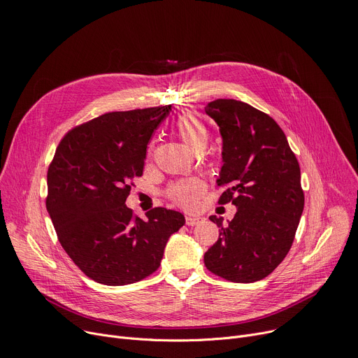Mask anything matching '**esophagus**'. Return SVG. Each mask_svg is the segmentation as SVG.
<instances>
[{
	"label": "esophagus",
	"instance_id": "obj_1",
	"mask_svg": "<svg viewBox=\"0 0 358 358\" xmlns=\"http://www.w3.org/2000/svg\"><path fill=\"white\" fill-rule=\"evenodd\" d=\"M201 217H196V215H187L185 217V222H187V225H189V227H194V225H197L199 222H201Z\"/></svg>",
	"mask_w": 358,
	"mask_h": 358
}]
</instances>
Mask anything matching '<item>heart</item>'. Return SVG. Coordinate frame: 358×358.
I'll use <instances>...</instances> for the list:
<instances>
[{
  "mask_svg": "<svg viewBox=\"0 0 358 358\" xmlns=\"http://www.w3.org/2000/svg\"><path fill=\"white\" fill-rule=\"evenodd\" d=\"M177 131L180 137L194 150H204L208 143V131L204 122L192 113H185L177 120ZM204 191L200 180H184L170 188V199L185 208H191Z\"/></svg>",
  "mask_w": 358,
  "mask_h": 358,
  "instance_id": "b5f03b06",
  "label": "heart"
}]
</instances>
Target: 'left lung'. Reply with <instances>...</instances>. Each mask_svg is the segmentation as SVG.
<instances>
[{
	"label": "left lung",
	"instance_id": "obj_1",
	"mask_svg": "<svg viewBox=\"0 0 358 358\" xmlns=\"http://www.w3.org/2000/svg\"><path fill=\"white\" fill-rule=\"evenodd\" d=\"M206 114L222 140L217 184L229 188L218 201H231L237 213L227 225L210 217L220 236L204 264L233 282L263 280L288 254L304 210L299 161L278 124L250 104L220 99Z\"/></svg>",
	"mask_w": 358,
	"mask_h": 358
}]
</instances>
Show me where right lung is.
Instances as JSON below:
<instances>
[{
  "instance_id": "right-lung-1",
  "label": "right lung",
  "mask_w": 358,
  "mask_h": 358,
  "mask_svg": "<svg viewBox=\"0 0 358 358\" xmlns=\"http://www.w3.org/2000/svg\"><path fill=\"white\" fill-rule=\"evenodd\" d=\"M170 111L103 114L71 129L55 151L47 210L62 248L96 282L125 285L152 274L185 224L176 210L154 208L144 221L125 206L129 181L143 174L151 136Z\"/></svg>"
}]
</instances>
